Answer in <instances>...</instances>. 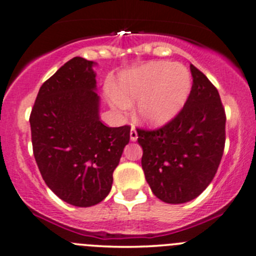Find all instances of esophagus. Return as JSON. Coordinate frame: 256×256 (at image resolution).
<instances>
[{"label":"esophagus","mask_w":256,"mask_h":256,"mask_svg":"<svg viewBox=\"0 0 256 256\" xmlns=\"http://www.w3.org/2000/svg\"><path fill=\"white\" fill-rule=\"evenodd\" d=\"M137 138H138V136H137L136 128H131V130H130V140L132 142H134V141H137Z\"/></svg>","instance_id":"34e87169"}]
</instances>
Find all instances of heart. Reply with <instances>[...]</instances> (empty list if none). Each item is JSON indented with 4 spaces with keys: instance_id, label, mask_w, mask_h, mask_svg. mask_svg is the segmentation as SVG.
I'll use <instances>...</instances> for the list:
<instances>
[{
    "instance_id": "b5f03b06",
    "label": "heart",
    "mask_w": 256,
    "mask_h": 256,
    "mask_svg": "<svg viewBox=\"0 0 256 256\" xmlns=\"http://www.w3.org/2000/svg\"><path fill=\"white\" fill-rule=\"evenodd\" d=\"M192 87V75L186 66L153 62L120 75L115 94H110V104L115 109H125L140 100L136 109L140 122L160 128L181 113Z\"/></svg>"
}]
</instances>
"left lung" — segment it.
Instances as JSON below:
<instances>
[{"mask_svg": "<svg viewBox=\"0 0 256 256\" xmlns=\"http://www.w3.org/2000/svg\"><path fill=\"white\" fill-rule=\"evenodd\" d=\"M190 72L192 92L181 113L159 130H137L146 180L154 196L169 204L187 203L209 186L224 148L220 94L192 64Z\"/></svg>", "mask_w": 256, "mask_h": 256, "instance_id": "left-lung-1", "label": "left lung"}]
</instances>
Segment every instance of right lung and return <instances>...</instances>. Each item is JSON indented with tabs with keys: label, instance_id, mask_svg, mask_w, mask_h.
Listing matches in <instances>:
<instances>
[{
	"label": "right lung",
	"instance_id": "right-lung-1",
	"mask_svg": "<svg viewBox=\"0 0 256 256\" xmlns=\"http://www.w3.org/2000/svg\"><path fill=\"white\" fill-rule=\"evenodd\" d=\"M97 63L74 57L40 87L30 115L34 156L62 200L87 208L109 194L113 172L130 141V126L100 120Z\"/></svg>",
	"mask_w": 256,
	"mask_h": 256
}]
</instances>
